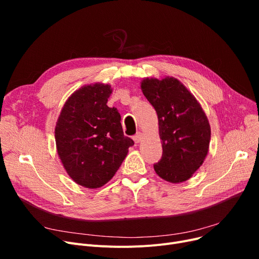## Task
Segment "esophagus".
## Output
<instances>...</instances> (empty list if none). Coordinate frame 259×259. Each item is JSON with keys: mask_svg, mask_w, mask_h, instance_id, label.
Wrapping results in <instances>:
<instances>
[{"mask_svg": "<svg viewBox=\"0 0 259 259\" xmlns=\"http://www.w3.org/2000/svg\"><path fill=\"white\" fill-rule=\"evenodd\" d=\"M142 138H143V134L141 133V132H138L137 134L134 135L133 137V140H134V142L137 143V144H139L140 142H141V140H142Z\"/></svg>", "mask_w": 259, "mask_h": 259, "instance_id": "1", "label": "esophagus"}]
</instances>
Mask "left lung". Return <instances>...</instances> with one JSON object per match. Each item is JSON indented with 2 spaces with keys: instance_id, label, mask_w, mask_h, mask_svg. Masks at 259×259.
Returning a JSON list of instances; mask_svg holds the SVG:
<instances>
[{
  "instance_id": "left-lung-1",
  "label": "left lung",
  "mask_w": 259,
  "mask_h": 259,
  "mask_svg": "<svg viewBox=\"0 0 259 259\" xmlns=\"http://www.w3.org/2000/svg\"><path fill=\"white\" fill-rule=\"evenodd\" d=\"M141 87L158 117L162 155L154 170L167 182H185L207 156L211 138L208 118L196 99L174 77L146 78Z\"/></svg>"
}]
</instances>
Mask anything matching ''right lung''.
Instances as JSON below:
<instances>
[{
    "label": "right lung",
    "mask_w": 259,
    "mask_h": 259,
    "mask_svg": "<svg viewBox=\"0 0 259 259\" xmlns=\"http://www.w3.org/2000/svg\"><path fill=\"white\" fill-rule=\"evenodd\" d=\"M111 86L81 87L65 103L56 126L59 156L70 178L94 189L110 181L134 142L125 137L116 108L107 106Z\"/></svg>",
    "instance_id": "add662e5"
}]
</instances>
